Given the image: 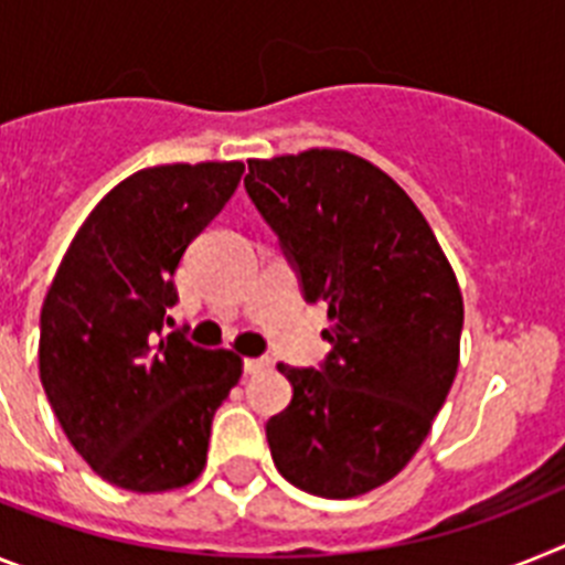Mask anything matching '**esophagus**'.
I'll return each mask as SVG.
<instances>
[{
  "mask_svg": "<svg viewBox=\"0 0 565 565\" xmlns=\"http://www.w3.org/2000/svg\"><path fill=\"white\" fill-rule=\"evenodd\" d=\"M267 366H269L267 358H244V372H247V375H255V372L267 370Z\"/></svg>",
  "mask_w": 565,
  "mask_h": 565,
  "instance_id": "obj_1",
  "label": "esophagus"
}]
</instances>
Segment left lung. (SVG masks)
<instances>
[{
    "mask_svg": "<svg viewBox=\"0 0 565 565\" xmlns=\"http://www.w3.org/2000/svg\"><path fill=\"white\" fill-rule=\"evenodd\" d=\"M247 195L303 298L327 303L321 370L278 364L292 401L267 420L278 472L318 498L384 487L429 435L460 361L463 298L415 201L347 150L249 159Z\"/></svg>",
    "mask_w": 565,
    "mask_h": 565,
    "instance_id": "8db88e82",
    "label": "left lung"
}]
</instances>
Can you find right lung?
<instances>
[{
  "label": "right lung",
  "mask_w": 565,
  "mask_h": 565,
  "mask_svg": "<svg viewBox=\"0 0 565 565\" xmlns=\"http://www.w3.org/2000/svg\"><path fill=\"white\" fill-rule=\"evenodd\" d=\"M242 161L147 167L73 235L39 318V377L67 440L127 492H170L207 463L242 358L164 332L181 255L235 193Z\"/></svg>",
  "instance_id": "right-lung-1"
}]
</instances>
